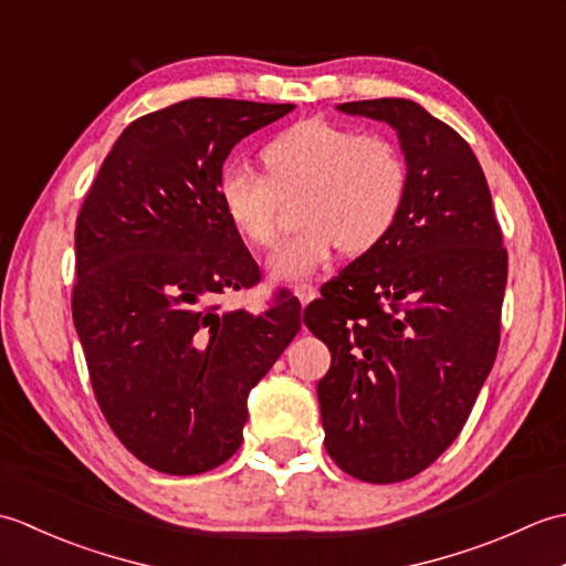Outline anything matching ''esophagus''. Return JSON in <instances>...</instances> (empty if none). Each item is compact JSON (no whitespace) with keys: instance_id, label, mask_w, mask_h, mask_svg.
Masks as SVG:
<instances>
[{"instance_id":"esophagus-1","label":"esophagus","mask_w":566,"mask_h":566,"mask_svg":"<svg viewBox=\"0 0 566 566\" xmlns=\"http://www.w3.org/2000/svg\"><path fill=\"white\" fill-rule=\"evenodd\" d=\"M294 294H296L298 302H302V306L311 304V302H314V298L318 296L316 286H311V284H296V286H294Z\"/></svg>"}]
</instances>
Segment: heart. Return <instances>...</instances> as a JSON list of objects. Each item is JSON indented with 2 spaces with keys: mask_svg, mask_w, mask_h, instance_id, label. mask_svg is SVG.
I'll list each match as a JSON object with an SVG mask.
<instances>
[{
  "mask_svg": "<svg viewBox=\"0 0 566 566\" xmlns=\"http://www.w3.org/2000/svg\"><path fill=\"white\" fill-rule=\"evenodd\" d=\"M264 177L248 167H226L219 201L233 231L252 248H270L280 231L282 201H298L304 226L268 258L276 284L308 280L340 250L363 255L399 223L408 197V165L394 140L379 134L306 118L262 148Z\"/></svg>",
  "mask_w": 566,
  "mask_h": 566,
  "instance_id": "b5f03b06",
  "label": "heart"
}]
</instances>
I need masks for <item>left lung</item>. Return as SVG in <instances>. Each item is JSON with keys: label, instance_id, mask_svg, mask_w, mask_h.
<instances>
[{"label": "left lung", "instance_id": "8db88e82", "mask_svg": "<svg viewBox=\"0 0 566 566\" xmlns=\"http://www.w3.org/2000/svg\"><path fill=\"white\" fill-rule=\"evenodd\" d=\"M389 124L408 165L394 231L323 284L304 323L328 345L318 381L328 454L394 484L450 448L494 367L509 255L476 155L411 99L338 104Z\"/></svg>", "mask_w": 566, "mask_h": 566}]
</instances>
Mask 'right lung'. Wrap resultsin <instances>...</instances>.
I'll list each match as a JSON object with an SVG mask.
<instances>
[{"label": "right lung", "instance_id": "obj_1", "mask_svg": "<svg viewBox=\"0 0 566 566\" xmlns=\"http://www.w3.org/2000/svg\"><path fill=\"white\" fill-rule=\"evenodd\" d=\"M294 104L197 97L136 118L106 155L75 226L72 321L94 396L143 464L189 476L240 442L250 389L302 328V306L219 311L258 264L219 201L235 143Z\"/></svg>", "mask_w": 566, "mask_h": 566}]
</instances>
